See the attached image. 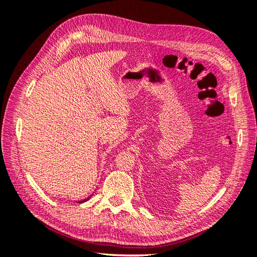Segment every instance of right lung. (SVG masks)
Masks as SVG:
<instances>
[{"instance_id":"1","label":"right lung","mask_w":257,"mask_h":257,"mask_svg":"<svg viewBox=\"0 0 257 257\" xmlns=\"http://www.w3.org/2000/svg\"><path fill=\"white\" fill-rule=\"evenodd\" d=\"M93 194H94V193H93ZM93 194H92V195H93ZM92 195H90L88 198H84V199H82V200H78V201H77V203H78V204H82V203H85V201H88L90 198H91V196Z\"/></svg>"}]
</instances>
